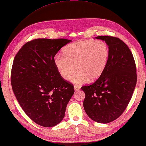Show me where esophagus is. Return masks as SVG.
I'll return each mask as SVG.
<instances>
[{
  "label": "esophagus",
  "instance_id": "obj_1",
  "mask_svg": "<svg viewBox=\"0 0 146 146\" xmlns=\"http://www.w3.org/2000/svg\"><path fill=\"white\" fill-rule=\"evenodd\" d=\"M80 88H81V87L80 86H78V85H74V90H75V91L79 90Z\"/></svg>",
  "mask_w": 146,
  "mask_h": 146
}]
</instances>
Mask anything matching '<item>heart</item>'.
Returning a JSON list of instances; mask_svg holds the SVG:
<instances>
[{"label": "heart", "instance_id": "obj_1", "mask_svg": "<svg viewBox=\"0 0 146 146\" xmlns=\"http://www.w3.org/2000/svg\"><path fill=\"white\" fill-rule=\"evenodd\" d=\"M110 56V48L102 40H84L70 43L63 50V55L56 54L53 62L60 75L72 83L82 84L95 81L102 75Z\"/></svg>", "mask_w": 146, "mask_h": 146}]
</instances>
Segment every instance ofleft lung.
<instances>
[{"label":"left lung","mask_w":146,"mask_h":146,"mask_svg":"<svg viewBox=\"0 0 146 146\" xmlns=\"http://www.w3.org/2000/svg\"><path fill=\"white\" fill-rule=\"evenodd\" d=\"M110 48L107 66L93 84L81 87L85 98L83 107L88 116L99 123H108L119 117L131 99L137 82L136 67L126 44L111 36H98Z\"/></svg>","instance_id":"obj_1"}]
</instances>
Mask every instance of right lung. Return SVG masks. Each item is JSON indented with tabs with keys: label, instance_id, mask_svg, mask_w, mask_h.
I'll return each instance as SVG.
<instances>
[{
	"label": "right lung",
	"instance_id": "obj_1",
	"mask_svg": "<svg viewBox=\"0 0 146 146\" xmlns=\"http://www.w3.org/2000/svg\"><path fill=\"white\" fill-rule=\"evenodd\" d=\"M67 39L38 38L26 43L13 60L12 90L20 106L33 121L53 127L65 117L74 93L54 65L58 52L70 43Z\"/></svg>",
	"mask_w": 146,
	"mask_h": 146
}]
</instances>
